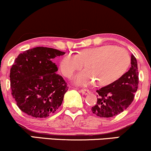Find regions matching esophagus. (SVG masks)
<instances>
[{
    "mask_svg": "<svg viewBox=\"0 0 151 151\" xmlns=\"http://www.w3.org/2000/svg\"><path fill=\"white\" fill-rule=\"evenodd\" d=\"M81 93H82V94L84 95H87L89 94V93H90V91L89 89H82L80 90Z\"/></svg>",
    "mask_w": 151,
    "mask_h": 151,
    "instance_id": "esophagus-1",
    "label": "esophagus"
}]
</instances>
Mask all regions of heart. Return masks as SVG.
<instances>
[{
	"instance_id": "b5f03b06",
	"label": "heart",
	"mask_w": 151,
	"mask_h": 151,
	"mask_svg": "<svg viewBox=\"0 0 151 151\" xmlns=\"http://www.w3.org/2000/svg\"><path fill=\"white\" fill-rule=\"evenodd\" d=\"M130 62L126 50L114 45H103L84 50L78 55L67 54L60 62V70L64 76L70 78L86 64L87 70L76 74L74 82L86 86L96 80L99 85L106 86L125 74Z\"/></svg>"
}]
</instances>
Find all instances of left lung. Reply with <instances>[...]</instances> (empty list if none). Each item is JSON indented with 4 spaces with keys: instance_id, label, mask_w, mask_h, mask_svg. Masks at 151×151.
<instances>
[{
    "instance_id": "1",
    "label": "left lung",
    "mask_w": 151,
    "mask_h": 151,
    "mask_svg": "<svg viewBox=\"0 0 151 151\" xmlns=\"http://www.w3.org/2000/svg\"><path fill=\"white\" fill-rule=\"evenodd\" d=\"M131 64L129 70L121 79L96 91L97 102L91 107L93 114L99 117H113L132 103L138 86V64L133 55L131 56Z\"/></svg>"
}]
</instances>
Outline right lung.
Returning a JSON list of instances; mask_svg holds the SVG:
<instances>
[{"mask_svg": "<svg viewBox=\"0 0 151 151\" xmlns=\"http://www.w3.org/2000/svg\"><path fill=\"white\" fill-rule=\"evenodd\" d=\"M65 52L37 47L20 53L10 72L12 95L19 109L35 118H46L58 110L68 90L53 59Z\"/></svg>", "mask_w": 151, "mask_h": 151, "instance_id": "obj_1", "label": "right lung"}]
</instances>
